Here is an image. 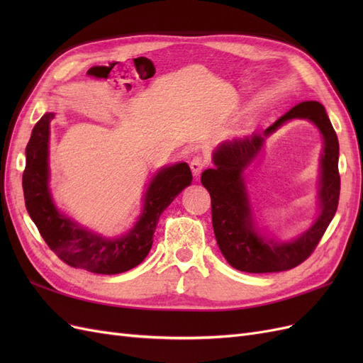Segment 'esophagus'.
<instances>
[{
    "label": "esophagus",
    "mask_w": 363,
    "mask_h": 363,
    "mask_svg": "<svg viewBox=\"0 0 363 363\" xmlns=\"http://www.w3.org/2000/svg\"><path fill=\"white\" fill-rule=\"evenodd\" d=\"M208 164V159L204 156H195L191 160V171L195 175V177H199V175L203 172V169Z\"/></svg>",
    "instance_id": "1"
}]
</instances>
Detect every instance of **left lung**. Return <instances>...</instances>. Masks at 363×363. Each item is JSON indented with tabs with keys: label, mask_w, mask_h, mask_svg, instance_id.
Wrapping results in <instances>:
<instances>
[{
	"label": "left lung",
	"mask_w": 363,
	"mask_h": 363,
	"mask_svg": "<svg viewBox=\"0 0 363 363\" xmlns=\"http://www.w3.org/2000/svg\"><path fill=\"white\" fill-rule=\"evenodd\" d=\"M294 117L311 118L325 136L320 190L322 215L303 237L292 243H268L255 233L252 225L242 171L255 157L262 139ZM337 159V136L323 104L318 101H304L292 107L262 133L219 145L213 152L216 168L206 169L201 175V183L212 199V224L218 247L230 265L245 272H280L298 267L309 257L336 213L340 191Z\"/></svg>",
	"instance_id": "obj_1"
}]
</instances>
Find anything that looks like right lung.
I'll return each instance as SVG.
<instances>
[{
    "label": "right lung",
    "mask_w": 363,
    "mask_h": 363,
    "mask_svg": "<svg viewBox=\"0 0 363 363\" xmlns=\"http://www.w3.org/2000/svg\"><path fill=\"white\" fill-rule=\"evenodd\" d=\"M54 113L43 115L33 128L26 148L24 200L40 236L62 262L95 274H119L138 267L152 245L160 213L192 182L188 163L162 169L145 195L144 213L131 232L119 239H103L60 215L48 191V135Z\"/></svg>",
    "instance_id": "right-lung-1"
}]
</instances>
